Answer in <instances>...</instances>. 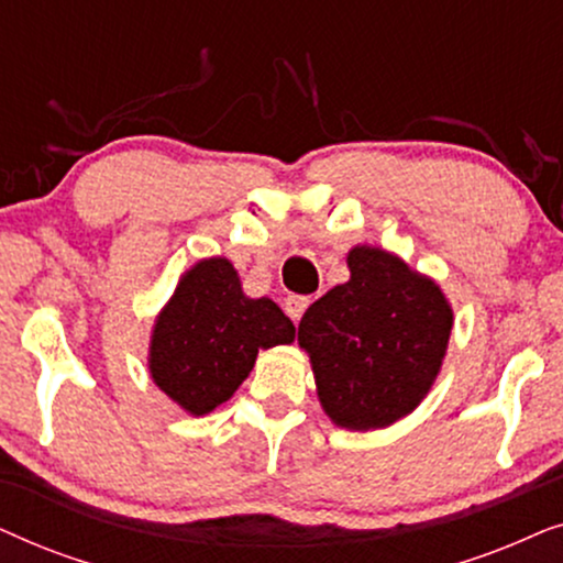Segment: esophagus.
Segmentation results:
<instances>
[{
	"instance_id": "34e87169",
	"label": "esophagus",
	"mask_w": 563,
	"mask_h": 563,
	"mask_svg": "<svg viewBox=\"0 0 563 563\" xmlns=\"http://www.w3.org/2000/svg\"><path fill=\"white\" fill-rule=\"evenodd\" d=\"M312 299L310 297H299V295H289L287 299H284V310H287V314L291 320H299L305 314L307 307H310Z\"/></svg>"
}]
</instances>
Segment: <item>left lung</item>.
<instances>
[{
  "instance_id": "1",
  "label": "left lung",
  "mask_w": 563,
  "mask_h": 563,
  "mask_svg": "<svg viewBox=\"0 0 563 563\" xmlns=\"http://www.w3.org/2000/svg\"><path fill=\"white\" fill-rule=\"evenodd\" d=\"M349 282L307 307L297 343L322 412L345 430L395 426L441 374L453 310L435 279L397 253L353 245Z\"/></svg>"
}]
</instances>
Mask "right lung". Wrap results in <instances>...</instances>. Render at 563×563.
Listing matches in <instances>:
<instances>
[{
	"instance_id": "right-lung-1",
	"label": "right lung",
	"mask_w": 563,
	"mask_h": 563,
	"mask_svg": "<svg viewBox=\"0 0 563 563\" xmlns=\"http://www.w3.org/2000/svg\"><path fill=\"white\" fill-rule=\"evenodd\" d=\"M295 341V325L268 297L253 299L225 256L197 261L176 282L151 330L148 372L187 415L228 402L258 351Z\"/></svg>"
}]
</instances>
